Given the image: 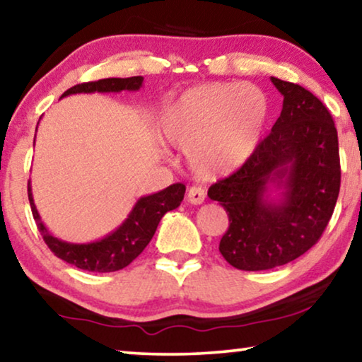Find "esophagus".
Here are the masks:
<instances>
[{
    "label": "esophagus",
    "mask_w": 362,
    "mask_h": 362,
    "mask_svg": "<svg viewBox=\"0 0 362 362\" xmlns=\"http://www.w3.org/2000/svg\"><path fill=\"white\" fill-rule=\"evenodd\" d=\"M187 198L192 204H202L204 203V198H206V192H204L203 187L193 185L190 187V190H188Z\"/></svg>",
    "instance_id": "34e87169"
}]
</instances>
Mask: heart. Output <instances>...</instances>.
Here are the masks:
<instances>
[{
  "label": "heart",
  "instance_id": "heart-1",
  "mask_svg": "<svg viewBox=\"0 0 362 362\" xmlns=\"http://www.w3.org/2000/svg\"><path fill=\"white\" fill-rule=\"evenodd\" d=\"M268 100L252 84L197 86L165 105L158 122L167 144L187 151L199 179L214 180L249 163L262 143Z\"/></svg>",
  "mask_w": 362,
  "mask_h": 362
}]
</instances>
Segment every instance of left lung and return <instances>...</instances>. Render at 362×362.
Returning <instances> with one entry per match:
<instances>
[{"mask_svg": "<svg viewBox=\"0 0 362 362\" xmlns=\"http://www.w3.org/2000/svg\"><path fill=\"white\" fill-rule=\"evenodd\" d=\"M272 83L283 95L272 133L249 163L208 190L229 216L221 255L244 272L286 265L315 245L341 180L338 133L327 107L302 86Z\"/></svg>", "mask_w": 362, "mask_h": 362, "instance_id": "obj_1", "label": "left lung"}]
</instances>
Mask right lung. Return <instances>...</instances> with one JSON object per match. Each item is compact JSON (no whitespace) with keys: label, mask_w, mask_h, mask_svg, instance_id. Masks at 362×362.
<instances>
[{"label":"right lung","mask_w":362,"mask_h":362,"mask_svg":"<svg viewBox=\"0 0 362 362\" xmlns=\"http://www.w3.org/2000/svg\"><path fill=\"white\" fill-rule=\"evenodd\" d=\"M143 76L107 78L94 81V83L78 84L63 93L62 99L73 94H105L122 93V90L136 93L143 88ZM27 193H29L30 209L37 228H39L48 249L69 265L86 269V272L110 273L128 267L139 253L146 249L163 216L167 211L180 206L183 195H185V185L172 183L170 187L158 193L141 197L134 203L127 219L115 230H112L99 240L86 242V244H73V242L62 240L53 235L43 224L40 214L37 211L34 197H32L30 180L27 185Z\"/></svg>","instance_id":"1"}]
</instances>
